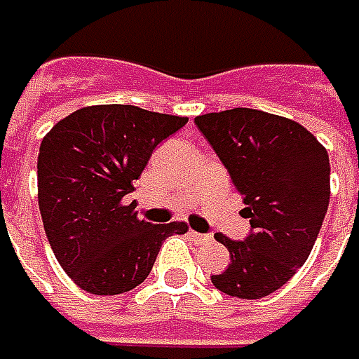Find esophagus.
Here are the masks:
<instances>
[{"mask_svg":"<svg viewBox=\"0 0 359 359\" xmlns=\"http://www.w3.org/2000/svg\"><path fill=\"white\" fill-rule=\"evenodd\" d=\"M189 236H191L196 242L210 241V236H208V234H200V232H196V230H189Z\"/></svg>","mask_w":359,"mask_h":359,"instance_id":"1","label":"esophagus"}]
</instances>
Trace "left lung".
I'll use <instances>...</instances> for the list:
<instances>
[{
    "mask_svg": "<svg viewBox=\"0 0 359 359\" xmlns=\"http://www.w3.org/2000/svg\"><path fill=\"white\" fill-rule=\"evenodd\" d=\"M200 133L230 173L250 220L244 241L214 234L230 252L218 291L260 299L280 289L305 264L330 206V157L303 125L257 109L196 117Z\"/></svg>",
    "mask_w": 359,
    "mask_h": 359,
    "instance_id": "8db88e82",
    "label": "left lung"
}]
</instances>
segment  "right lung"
I'll use <instances>...</instances> for the list:
<instances>
[{
    "label": "right lung",
    "instance_id": "1",
    "mask_svg": "<svg viewBox=\"0 0 359 359\" xmlns=\"http://www.w3.org/2000/svg\"><path fill=\"white\" fill-rule=\"evenodd\" d=\"M188 123L133 104H97L58 121L38 155V204L46 236L82 291L118 295L151 273L163 241L186 222L137 218L133 191L153 149Z\"/></svg>",
    "mask_w": 359,
    "mask_h": 359
}]
</instances>
